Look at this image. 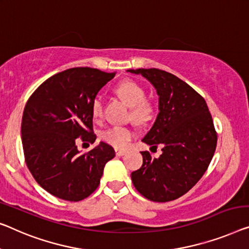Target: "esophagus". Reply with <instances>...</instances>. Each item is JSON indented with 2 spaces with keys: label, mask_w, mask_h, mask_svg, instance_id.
<instances>
[{
  "label": "esophagus",
  "mask_w": 249,
  "mask_h": 249,
  "mask_svg": "<svg viewBox=\"0 0 249 249\" xmlns=\"http://www.w3.org/2000/svg\"><path fill=\"white\" fill-rule=\"evenodd\" d=\"M115 154H116L117 157H123V155L126 154V152L123 150H118V148H116V150H115Z\"/></svg>",
  "instance_id": "esophagus-1"
}]
</instances>
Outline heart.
<instances>
[{
	"instance_id": "heart-1",
	"label": "heart",
	"mask_w": 249,
	"mask_h": 249,
	"mask_svg": "<svg viewBox=\"0 0 249 249\" xmlns=\"http://www.w3.org/2000/svg\"><path fill=\"white\" fill-rule=\"evenodd\" d=\"M115 92L126 105L131 107V117L140 124L146 123L153 117L154 107L145 99V90L142 86L132 80H125L118 84ZM104 103L102 97H96L91 104L92 117H102ZM135 129L129 126H114L102 133V140L116 148H125L135 136Z\"/></svg>"
}]
</instances>
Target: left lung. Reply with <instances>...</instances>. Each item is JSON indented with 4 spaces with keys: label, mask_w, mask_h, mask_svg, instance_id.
<instances>
[{
    "label": "left lung",
    "mask_w": 249,
    "mask_h": 249,
    "mask_svg": "<svg viewBox=\"0 0 249 249\" xmlns=\"http://www.w3.org/2000/svg\"><path fill=\"white\" fill-rule=\"evenodd\" d=\"M151 83L159 96V114L143 142L162 154L142 152L143 165L132 172L137 191L155 202L180 198L201 179L217 146L207 103L180 78L157 68L128 69Z\"/></svg>",
    "instance_id": "1"
}]
</instances>
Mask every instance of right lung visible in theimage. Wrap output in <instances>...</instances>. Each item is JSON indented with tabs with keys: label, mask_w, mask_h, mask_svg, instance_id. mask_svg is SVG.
Segmentation results:
<instances>
[{
	"label": "right lung",
	"mask_w": 249,
	"mask_h": 249,
	"mask_svg": "<svg viewBox=\"0 0 249 249\" xmlns=\"http://www.w3.org/2000/svg\"><path fill=\"white\" fill-rule=\"evenodd\" d=\"M115 72L77 67L55 73L36 88L22 116L25 163L44 190L67 201H80L98 188L114 148L101 142L88 153L77 137L94 143L91 104Z\"/></svg>",
	"instance_id": "obj_1"
}]
</instances>
